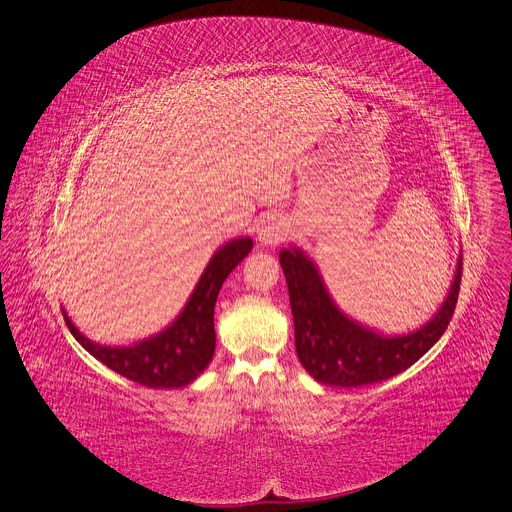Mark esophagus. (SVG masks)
Masks as SVG:
<instances>
[{
	"instance_id": "1",
	"label": "esophagus",
	"mask_w": 512,
	"mask_h": 512,
	"mask_svg": "<svg viewBox=\"0 0 512 512\" xmlns=\"http://www.w3.org/2000/svg\"><path fill=\"white\" fill-rule=\"evenodd\" d=\"M285 235H287V225L277 217L263 221V225L257 231V239L261 245H277L285 239Z\"/></svg>"
}]
</instances>
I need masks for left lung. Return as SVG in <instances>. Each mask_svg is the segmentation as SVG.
<instances>
[{"mask_svg": "<svg viewBox=\"0 0 512 512\" xmlns=\"http://www.w3.org/2000/svg\"><path fill=\"white\" fill-rule=\"evenodd\" d=\"M279 261L289 289L297 357L315 381L333 387L379 383L417 363L449 327L463 275L461 255L449 295L435 317L413 333L385 337L337 309L315 263L301 249H283Z\"/></svg>", "mask_w": 512, "mask_h": 512, "instance_id": "left-lung-1", "label": "left lung"}]
</instances>
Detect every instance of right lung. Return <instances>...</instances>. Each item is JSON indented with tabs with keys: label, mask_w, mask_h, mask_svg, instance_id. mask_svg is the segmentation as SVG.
Here are the masks:
<instances>
[{
	"label": "right lung",
	"mask_w": 512,
	"mask_h": 512,
	"mask_svg": "<svg viewBox=\"0 0 512 512\" xmlns=\"http://www.w3.org/2000/svg\"><path fill=\"white\" fill-rule=\"evenodd\" d=\"M249 237L225 243L205 267L181 315L161 333L133 347H103L79 333L63 311L77 343L111 371L149 389H179L197 379L215 353L213 311L227 275L249 255Z\"/></svg>",
	"instance_id": "obj_1"
}]
</instances>
